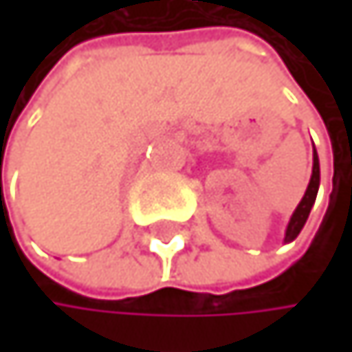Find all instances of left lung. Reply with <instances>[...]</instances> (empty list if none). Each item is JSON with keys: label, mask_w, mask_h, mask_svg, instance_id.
Instances as JSON below:
<instances>
[{"label": "left lung", "mask_w": 352, "mask_h": 352, "mask_svg": "<svg viewBox=\"0 0 352 352\" xmlns=\"http://www.w3.org/2000/svg\"><path fill=\"white\" fill-rule=\"evenodd\" d=\"M319 182H321V170H319V156H317V150L313 152V175H310V182H308V188L300 200V205L296 207L289 223H287V230H285V243H292L298 239V234L302 232V228L310 215V209H313L315 200H317V192H319Z\"/></svg>", "instance_id": "1"}]
</instances>
